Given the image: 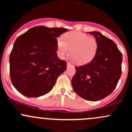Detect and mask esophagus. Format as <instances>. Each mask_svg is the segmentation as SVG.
Wrapping results in <instances>:
<instances>
[{
    "label": "esophagus",
    "mask_w": 132,
    "mask_h": 132,
    "mask_svg": "<svg viewBox=\"0 0 132 132\" xmlns=\"http://www.w3.org/2000/svg\"><path fill=\"white\" fill-rule=\"evenodd\" d=\"M71 66V64L70 63H67V67H70V66Z\"/></svg>",
    "instance_id": "1"
}]
</instances>
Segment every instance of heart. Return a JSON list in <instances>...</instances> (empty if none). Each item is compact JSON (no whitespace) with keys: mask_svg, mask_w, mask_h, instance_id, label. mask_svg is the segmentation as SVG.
I'll use <instances>...</instances> for the list:
<instances>
[{"mask_svg":"<svg viewBox=\"0 0 132 132\" xmlns=\"http://www.w3.org/2000/svg\"><path fill=\"white\" fill-rule=\"evenodd\" d=\"M57 46L61 57L68 55L71 50L73 59L78 64H84L91 61L98 50V42L95 38L78 31L66 33L64 39L58 38Z\"/></svg>","mask_w":132,"mask_h":132,"instance_id":"obj_1","label":"heart"}]
</instances>
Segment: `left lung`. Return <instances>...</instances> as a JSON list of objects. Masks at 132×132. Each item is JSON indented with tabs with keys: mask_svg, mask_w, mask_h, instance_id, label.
Wrapping results in <instances>:
<instances>
[{
	"mask_svg": "<svg viewBox=\"0 0 132 132\" xmlns=\"http://www.w3.org/2000/svg\"><path fill=\"white\" fill-rule=\"evenodd\" d=\"M98 42V50L89 63L75 67L71 84L79 96L88 101L103 99L115 89L121 75L123 56L115 43L99 32H89Z\"/></svg>",
	"mask_w": 132,
	"mask_h": 132,
	"instance_id": "8db88e82",
	"label": "left lung"
}]
</instances>
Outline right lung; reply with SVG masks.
I'll list each match as a JSON object with an SVG mask.
<instances>
[{
	"label": "right lung",
	"instance_id": "right-lung-1",
	"mask_svg": "<svg viewBox=\"0 0 132 132\" xmlns=\"http://www.w3.org/2000/svg\"><path fill=\"white\" fill-rule=\"evenodd\" d=\"M65 28L36 26L18 37L9 56V71L16 89L27 97L49 93L66 69V62L57 55L56 38Z\"/></svg>",
	"mask_w": 132,
	"mask_h": 132
}]
</instances>
